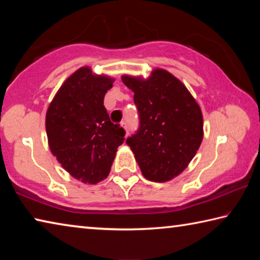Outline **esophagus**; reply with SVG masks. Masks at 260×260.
I'll list each match as a JSON object with an SVG mask.
<instances>
[{"instance_id":"34e87169","label":"esophagus","mask_w":260,"mask_h":260,"mask_svg":"<svg viewBox=\"0 0 260 260\" xmlns=\"http://www.w3.org/2000/svg\"><path fill=\"white\" fill-rule=\"evenodd\" d=\"M120 125H121V127H124V128L126 129V132H127V124H126V121L124 120V121H121L120 122Z\"/></svg>"}]
</instances>
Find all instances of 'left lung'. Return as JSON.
Here are the masks:
<instances>
[{"label": "left lung", "mask_w": 260, "mask_h": 260, "mask_svg": "<svg viewBox=\"0 0 260 260\" xmlns=\"http://www.w3.org/2000/svg\"><path fill=\"white\" fill-rule=\"evenodd\" d=\"M134 91L140 125L126 143L143 177L165 182L177 177L195 156L203 140L202 111L186 86L165 70L147 80L124 76Z\"/></svg>", "instance_id": "left-lung-1"}]
</instances>
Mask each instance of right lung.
<instances>
[{
    "instance_id": "right-lung-1",
    "label": "right lung",
    "mask_w": 260,
    "mask_h": 260,
    "mask_svg": "<svg viewBox=\"0 0 260 260\" xmlns=\"http://www.w3.org/2000/svg\"><path fill=\"white\" fill-rule=\"evenodd\" d=\"M113 79L81 68L67 79L48 108L46 129L52 155L85 183L108 177L125 129L110 120L104 96Z\"/></svg>"
}]
</instances>
